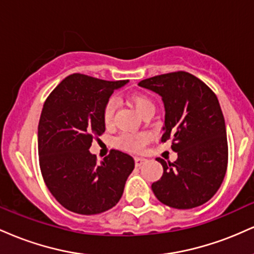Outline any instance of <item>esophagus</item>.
Returning a JSON list of instances; mask_svg holds the SVG:
<instances>
[{"mask_svg":"<svg viewBox=\"0 0 254 254\" xmlns=\"http://www.w3.org/2000/svg\"><path fill=\"white\" fill-rule=\"evenodd\" d=\"M147 161H148V160L145 159V157H142V156H136L135 157V165L137 166V167H139V166L145 164Z\"/></svg>","mask_w":254,"mask_h":254,"instance_id":"obj_1","label":"esophagus"}]
</instances>
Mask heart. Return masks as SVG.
Instances as JSON below:
<instances>
[{
	"label": "heart",
	"mask_w": 254,
	"mask_h": 254,
	"mask_svg": "<svg viewBox=\"0 0 254 254\" xmlns=\"http://www.w3.org/2000/svg\"><path fill=\"white\" fill-rule=\"evenodd\" d=\"M133 105H135L136 110L138 111L141 115H143L145 111L154 109L153 101L149 98L145 97L142 94H136L131 98ZM116 107H117V98L111 97L109 100L105 104L104 110H103V118L104 122L106 124H109L112 122L113 115H115ZM148 137L144 133H137V135H132V133H123L118 137L117 143L121 145L124 149L130 150V151H138L144 147L145 142H147Z\"/></svg>",
	"instance_id": "heart-1"
}]
</instances>
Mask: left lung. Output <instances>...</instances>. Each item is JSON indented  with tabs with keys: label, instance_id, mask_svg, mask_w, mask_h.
Segmentation results:
<instances>
[{
	"label": "left lung",
	"instance_id": "left-lung-1",
	"mask_svg": "<svg viewBox=\"0 0 254 254\" xmlns=\"http://www.w3.org/2000/svg\"><path fill=\"white\" fill-rule=\"evenodd\" d=\"M157 93L165 105L161 141L172 139L178 154L164 167L151 190L157 199L176 209H192L208 202L226 176L228 143L222 110L215 93L190 72L176 71L138 83Z\"/></svg>",
	"mask_w": 254,
	"mask_h": 254
}]
</instances>
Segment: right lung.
I'll use <instances>...</instances> for the list:
<instances>
[{
    "label": "right lung",
    "instance_id": "add662e5",
    "mask_svg": "<svg viewBox=\"0 0 254 254\" xmlns=\"http://www.w3.org/2000/svg\"><path fill=\"white\" fill-rule=\"evenodd\" d=\"M127 82L72 74L44 103L38 125L40 171L52 196L72 212L95 215L113 208L135 167L121 150L112 149L101 162L89 151L105 131V104Z\"/></svg>",
    "mask_w": 254,
    "mask_h": 254
}]
</instances>
